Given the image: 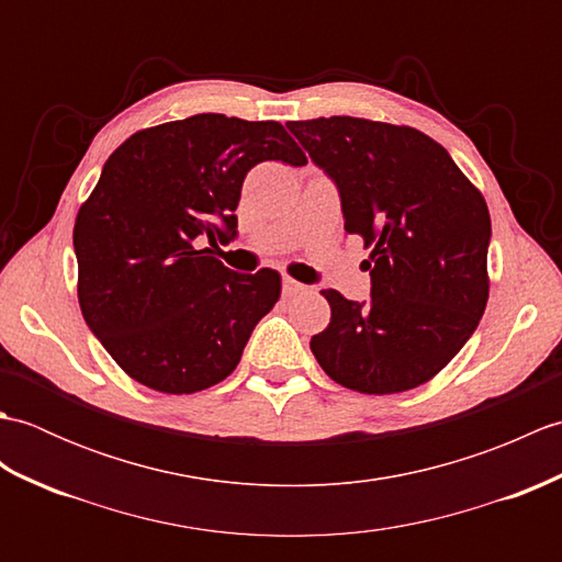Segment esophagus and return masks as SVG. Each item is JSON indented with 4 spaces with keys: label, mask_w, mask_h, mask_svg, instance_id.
<instances>
[{
    "label": "esophagus",
    "mask_w": 562,
    "mask_h": 562,
    "mask_svg": "<svg viewBox=\"0 0 562 562\" xmlns=\"http://www.w3.org/2000/svg\"><path fill=\"white\" fill-rule=\"evenodd\" d=\"M306 288L302 282H296V280H292V278H284L282 280V294L284 296H294V294H302Z\"/></svg>",
    "instance_id": "1"
}]
</instances>
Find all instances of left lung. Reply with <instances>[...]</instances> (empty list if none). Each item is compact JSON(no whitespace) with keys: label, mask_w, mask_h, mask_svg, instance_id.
<instances>
[{"label":"left lung","mask_w":562,"mask_h":562,"mask_svg":"<svg viewBox=\"0 0 562 562\" xmlns=\"http://www.w3.org/2000/svg\"><path fill=\"white\" fill-rule=\"evenodd\" d=\"M290 133L338 186L345 232L362 236L372 300L324 290L330 324L312 352L340 386L386 396L425 384L485 312L491 212L449 151L408 125L333 115Z\"/></svg>","instance_id":"8db88e82"}]
</instances>
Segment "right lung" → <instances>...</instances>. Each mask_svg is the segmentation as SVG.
<instances>
[{"instance_id":"right-lung-1","label":"right lung","mask_w":562,"mask_h":562,"mask_svg":"<svg viewBox=\"0 0 562 562\" xmlns=\"http://www.w3.org/2000/svg\"><path fill=\"white\" fill-rule=\"evenodd\" d=\"M260 161L304 166L306 154L274 121L190 115L127 137L79 207L83 321L142 386L181 396L220 384L280 300L278 270L241 274L198 248L236 236L244 178Z\"/></svg>"}]
</instances>
